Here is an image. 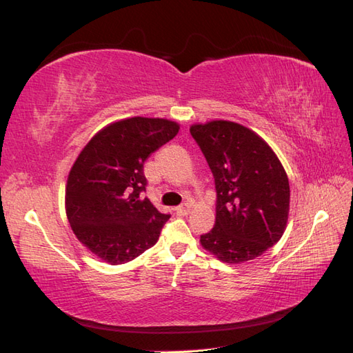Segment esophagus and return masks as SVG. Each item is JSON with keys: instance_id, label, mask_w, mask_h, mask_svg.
I'll return each instance as SVG.
<instances>
[{"instance_id": "obj_1", "label": "esophagus", "mask_w": 353, "mask_h": 353, "mask_svg": "<svg viewBox=\"0 0 353 353\" xmlns=\"http://www.w3.org/2000/svg\"><path fill=\"white\" fill-rule=\"evenodd\" d=\"M175 212H176V215H179V216H185V215H188V212H190V206L187 205V203H184V205L178 206V208L175 209Z\"/></svg>"}]
</instances>
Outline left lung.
<instances>
[{"label": "left lung", "mask_w": 353, "mask_h": 353, "mask_svg": "<svg viewBox=\"0 0 353 353\" xmlns=\"http://www.w3.org/2000/svg\"><path fill=\"white\" fill-rule=\"evenodd\" d=\"M190 134L215 179L216 216L200 236L222 262L258 258L285 230L290 185L279 157L249 128L228 121L193 125Z\"/></svg>", "instance_id": "left-lung-1"}]
</instances>
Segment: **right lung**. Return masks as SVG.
<instances>
[{
    "label": "right lung",
    "instance_id": "right-lung-1",
    "mask_svg": "<svg viewBox=\"0 0 353 353\" xmlns=\"http://www.w3.org/2000/svg\"><path fill=\"white\" fill-rule=\"evenodd\" d=\"M166 119L131 117L105 126L72 166L66 213L74 236L110 265L126 263L156 244L169 213L141 199L147 157L178 134Z\"/></svg>",
    "mask_w": 353,
    "mask_h": 353
}]
</instances>
